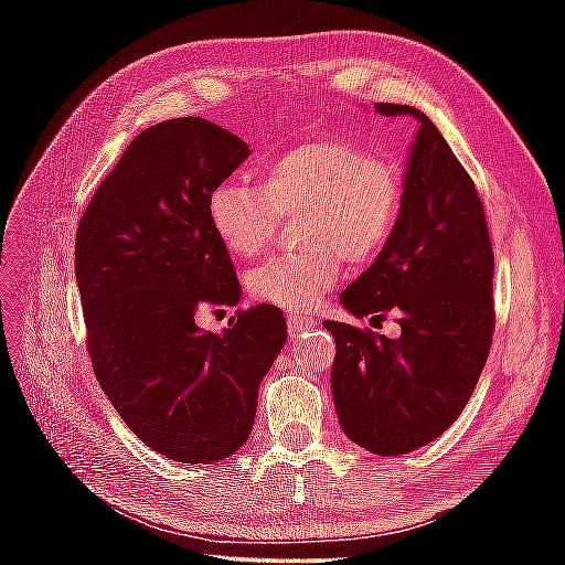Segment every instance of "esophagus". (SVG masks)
<instances>
[{
    "label": "esophagus",
    "instance_id": "esophagus-1",
    "mask_svg": "<svg viewBox=\"0 0 565 565\" xmlns=\"http://www.w3.org/2000/svg\"><path fill=\"white\" fill-rule=\"evenodd\" d=\"M313 328H316V320L303 318V316H289V334H291L294 340H296V338H301L303 332L313 330Z\"/></svg>",
    "mask_w": 565,
    "mask_h": 565
}]
</instances>
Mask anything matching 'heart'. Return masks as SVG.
Segmentation results:
<instances>
[{
  "mask_svg": "<svg viewBox=\"0 0 565 565\" xmlns=\"http://www.w3.org/2000/svg\"><path fill=\"white\" fill-rule=\"evenodd\" d=\"M403 209V174L340 138H316L264 160L259 186L227 179L209 194V223L233 257L267 247L279 218L303 213L301 255L271 257L245 274L247 294L308 310L338 286L344 257L366 264L388 245Z\"/></svg>",
  "mask_w": 565,
  "mask_h": 565,
  "instance_id": "obj_1",
  "label": "heart"
}]
</instances>
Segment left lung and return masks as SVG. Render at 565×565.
<instances>
[{
	"label": "left lung",
	"mask_w": 565,
	"mask_h": 565,
	"mask_svg": "<svg viewBox=\"0 0 565 565\" xmlns=\"http://www.w3.org/2000/svg\"><path fill=\"white\" fill-rule=\"evenodd\" d=\"M417 134L403 174V209L376 262L342 291L354 318L395 313L401 338L326 320L338 354L332 401L344 435L398 456L444 435L476 388L493 340V245L483 203L429 118L405 104Z\"/></svg>",
	"instance_id": "obj_1"
}]
</instances>
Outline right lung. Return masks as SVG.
<instances>
[{"instance_id": "obj_1", "label": "right lung", "mask_w": 565, "mask_h": 565, "mask_svg": "<svg viewBox=\"0 0 565 565\" xmlns=\"http://www.w3.org/2000/svg\"><path fill=\"white\" fill-rule=\"evenodd\" d=\"M247 158L245 140L206 118L150 126L77 231L94 374L130 431L182 463L221 461L243 447L259 383L286 342V318L267 303L237 313L221 334L196 326V310L243 296L206 203Z\"/></svg>"}]
</instances>
